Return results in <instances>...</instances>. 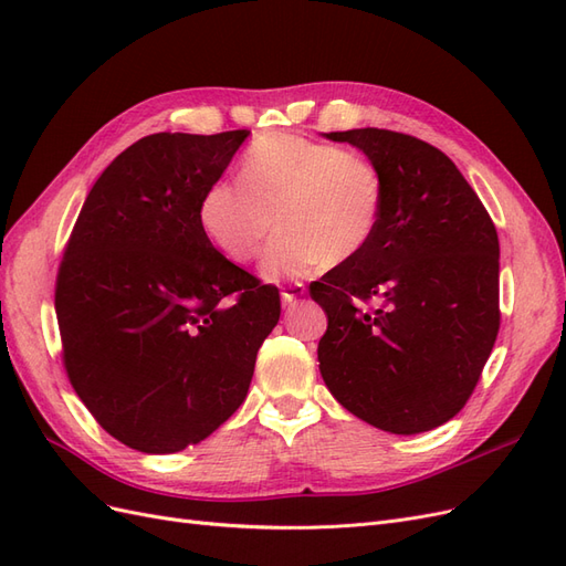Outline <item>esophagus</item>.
Returning <instances> with one entry per match:
<instances>
[{"mask_svg":"<svg viewBox=\"0 0 566 566\" xmlns=\"http://www.w3.org/2000/svg\"><path fill=\"white\" fill-rule=\"evenodd\" d=\"M306 293V287H304V283H290V285H285L283 287V293H281V300H283V304H293V302H297L302 295Z\"/></svg>","mask_w":566,"mask_h":566,"instance_id":"34e87169","label":"esophagus"}]
</instances>
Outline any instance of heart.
I'll return each mask as SVG.
<instances>
[{"instance_id":"heart-1","label":"heart","mask_w":566,"mask_h":566,"mask_svg":"<svg viewBox=\"0 0 566 566\" xmlns=\"http://www.w3.org/2000/svg\"><path fill=\"white\" fill-rule=\"evenodd\" d=\"M241 186L217 181L200 200L208 241L245 264L271 243L262 276L297 279L316 266L358 260L380 231L385 177L368 158L304 136H269L241 163Z\"/></svg>"}]
</instances>
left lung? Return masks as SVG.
I'll list each match as a JSON object with an SVG mask.
<instances>
[{"label":"left lung","instance_id":"left-lung-1","mask_svg":"<svg viewBox=\"0 0 566 566\" xmlns=\"http://www.w3.org/2000/svg\"><path fill=\"white\" fill-rule=\"evenodd\" d=\"M325 139L364 150L387 193L373 245L310 285L328 316L323 382L378 430H434L468 403L499 335V233L439 148L375 127Z\"/></svg>","mask_w":566,"mask_h":566}]
</instances>
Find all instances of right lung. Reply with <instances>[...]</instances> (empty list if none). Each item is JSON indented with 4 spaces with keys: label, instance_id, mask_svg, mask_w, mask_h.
Here are the masks:
<instances>
[{
    "label": "right lung",
    "instance_id": "1",
    "mask_svg": "<svg viewBox=\"0 0 566 566\" xmlns=\"http://www.w3.org/2000/svg\"><path fill=\"white\" fill-rule=\"evenodd\" d=\"M248 134L144 136L96 179L65 245V373L96 422L142 453H177L224 424L281 316L279 287L229 262L198 219Z\"/></svg>",
    "mask_w": 566,
    "mask_h": 566
}]
</instances>
